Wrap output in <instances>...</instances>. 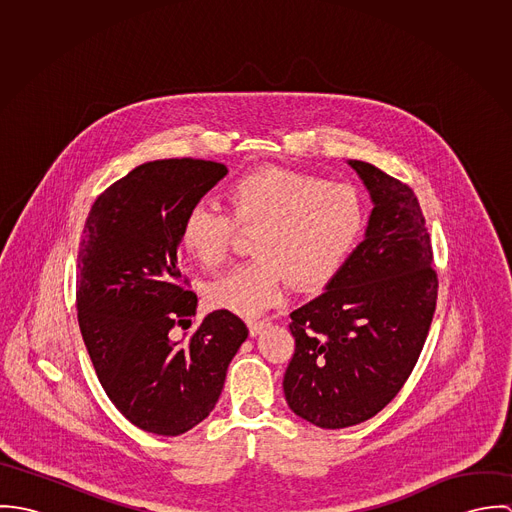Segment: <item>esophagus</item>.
<instances>
[{"label": "esophagus", "instance_id": "34e87169", "mask_svg": "<svg viewBox=\"0 0 512 512\" xmlns=\"http://www.w3.org/2000/svg\"><path fill=\"white\" fill-rule=\"evenodd\" d=\"M266 327H268V321H266V319H262V321H248V329H250V335H252V337L258 335V333H262Z\"/></svg>", "mask_w": 512, "mask_h": 512}]
</instances>
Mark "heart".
Returning <instances> with one entry per match:
<instances>
[{"instance_id": "1", "label": "heart", "mask_w": 512, "mask_h": 512, "mask_svg": "<svg viewBox=\"0 0 512 512\" xmlns=\"http://www.w3.org/2000/svg\"><path fill=\"white\" fill-rule=\"evenodd\" d=\"M226 213L207 205L187 211L179 228L181 250L203 268H217L240 230H254L250 252L207 290L209 303L256 317L278 305L290 282L319 288L343 266L363 228L355 187L331 183L286 167H260L234 181Z\"/></svg>"}]
</instances>
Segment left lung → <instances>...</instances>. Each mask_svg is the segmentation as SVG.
<instances>
[{"mask_svg":"<svg viewBox=\"0 0 512 512\" xmlns=\"http://www.w3.org/2000/svg\"><path fill=\"white\" fill-rule=\"evenodd\" d=\"M372 211L365 238L325 292L292 311L295 353L284 374L293 414L339 430L376 416L404 386L438 299L432 244L414 191L351 159Z\"/></svg>","mask_w":512,"mask_h":512,"instance_id":"1","label":"left lung"}]
</instances>
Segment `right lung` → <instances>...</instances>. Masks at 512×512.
Segmentation results:
<instances>
[{
	"label": "right lung",
	"mask_w": 512,
	"mask_h": 512,
	"mask_svg": "<svg viewBox=\"0 0 512 512\" xmlns=\"http://www.w3.org/2000/svg\"><path fill=\"white\" fill-rule=\"evenodd\" d=\"M226 173L205 159L147 161L110 185L84 222L80 333L112 404L149 434L181 436L201 424L248 337L228 309L209 313L189 339L171 335L197 311L179 268L181 222Z\"/></svg>",
	"instance_id": "add662e5"
}]
</instances>
